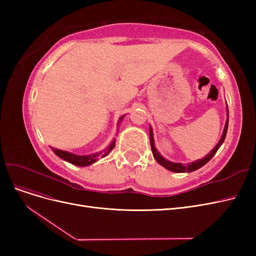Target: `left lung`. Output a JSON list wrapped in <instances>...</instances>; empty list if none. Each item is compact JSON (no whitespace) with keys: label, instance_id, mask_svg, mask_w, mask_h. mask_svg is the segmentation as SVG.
I'll use <instances>...</instances> for the list:
<instances>
[{"label":"left lung","instance_id":"1","mask_svg":"<svg viewBox=\"0 0 256 256\" xmlns=\"http://www.w3.org/2000/svg\"><path fill=\"white\" fill-rule=\"evenodd\" d=\"M226 111H228V118H226V126H224V130H223V134L220 138L219 143L216 144L214 148L212 150V152L207 154L206 156L203 159H198L196 161H193L191 164H177V162H172V161H168L166 158H164L161 156V154L158 152V150H156V147H154V136H152V128H150V147H152V156L154 158L157 160V162L159 164H161L164 168H166V170L171 172H175V173H184V172H193L196 171V170L202 168L203 166H205L207 162L210 160L214 156V154L220 148V146L222 145V143L226 140V132H228V108H226Z\"/></svg>","mask_w":256,"mask_h":256}]
</instances>
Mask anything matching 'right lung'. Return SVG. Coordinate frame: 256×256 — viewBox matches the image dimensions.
Masks as SVG:
<instances>
[{
    "instance_id": "add662e5",
    "label": "right lung",
    "mask_w": 256,
    "mask_h": 256,
    "mask_svg": "<svg viewBox=\"0 0 256 256\" xmlns=\"http://www.w3.org/2000/svg\"><path fill=\"white\" fill-rule=\"evenodd\" d=\"M124 118V116L120 118L118 122ZM115 146V140H113V142L106 147V150H104L102 152H99L96 154H86V156H80V154H76L72 152H69L66 150H58V148H54V147H51V150H53V152L56 154L58 157H60V159H63L69 164H74V166H88L94 164L98 160V157H106L108 154H109Z\"/></svg>"
}]
</instances>
